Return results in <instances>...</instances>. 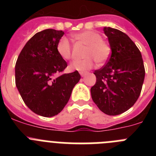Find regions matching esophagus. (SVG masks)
<instances>
[{
  "label": "esophagus",
  "instance_id": "obj_1",
  "mask_svg": "<svg viewBox=\"0 0 156 156\" xmlns=\"http://www.w3.org/2000/svg\"><path fill=\"white\" fill-rule=\"evenodd\" d=\"M80 73L81 76H85L87 75V73H86V72H80Z\"/></svg>",
  "mask_w": 156,
  "mask_h": 156
}]
</instances>
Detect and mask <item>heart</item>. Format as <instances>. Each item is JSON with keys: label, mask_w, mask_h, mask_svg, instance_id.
Returning a JSON list of instances; mask_svg holds the SVG:
<instances>
[{"label": "heart", "mask_w": 156, "mask_h": 156, "mask_svg": "<svg viewBox=\"0 0 156 156\" xmlns=\"http://www.w3.org/2000/svg\"><path fill=\"white\" fill-rule=\"evenodd\" d=\"M73 37L87 45V48L83 53V56L86 58L73 62L69 65L71 70L87 71L93 68L95 62L98 64H103L109 58L111 54L109 44L101 39V35L97 32L85 30L74 34ZM56 49L58 54L63 59L69 60L72 58V46L66 37H62L59 40Z\"/></svg>", "instance_id": "b5f03b06"}]
</instances>
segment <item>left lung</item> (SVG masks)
I'll list each match as a JSON object with an SVG mask.
<instances>
[{
  "instance_id": "left-lung-1",
  "label": "left lung",
  "mask_w": 156,
  "mask_h": 156,
  "mask_svg": "<svg viewBox=\"0 0 156 156\" xmlns=\"http://www.w3.org/2000/svg\"><path fill=\"white\" fill-rule=\"evenodd\" d=\"M112 53L106 64L95 70L96 83L90 88L94 102L109 115L127 111L140 96L145 70L140 51L122 31L105 27Z\"/></svg>"
}]
</instances>
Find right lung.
Masks as SVG:
<instances>
[{
	"mask_svg": "<svg viewBox=\"0 0 156 156\" xmlns=\"http://www.w3.org/2000/svg\"><path fill=\"white\" fill-rule=\"evenodd\" d=\"M62 30L38 32L26 44L16 64V85L27 107L34 113L51 117L64 108L74 86L80 80L78 71L62 73L67 62L57 52Z\"/></svg>",
	"mask_w": 156,
	"mask_h": 156,
	"instance_id": "add662e5",
	"label": "right lung"
}]
</instances>
